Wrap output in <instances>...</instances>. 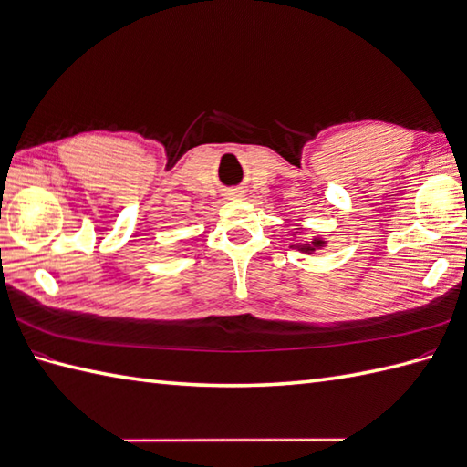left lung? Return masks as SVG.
I'll use <instances>...</instances> for the list:
<instances>
[{
	"label": "left lung",
	"instance_id": "obj_1",
	"mask_svg": "<svg viewBox=\"0 0 467 467\" xmlns=\"http://www.w3.org/2000/svg\"><path fill=\"white\" fill-rule=\"evenodd\" d=\"M322 244H324V241H314V243H310V244H302V246H300V251L312 253L314 248H318V246H322Z\"/></svg>",
	"mask_w": 467,
	"mask_h": 467
}]
</instances>
